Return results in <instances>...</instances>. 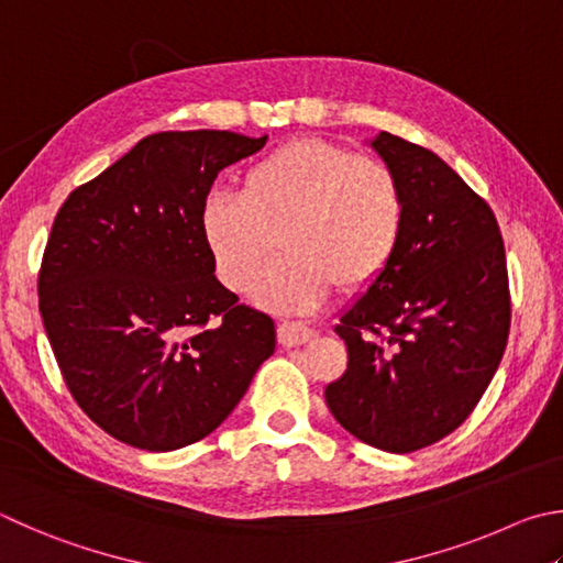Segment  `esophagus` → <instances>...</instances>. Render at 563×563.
I'll use <instances>...</instances> for the list:
<instances>
[{"label":"esophagus","mask_w":563,"mask_h":563,"mask_svg":"<svg viewBox=\"0 0 563 563\" xmlns=\"http://www.w3.org/2000/svg\"><path fill=\"white\" fill-rule=\"evenodd\" d=\"M312 336H314V332L302 322H280L278 324V342L283 346H288V350L290 346H300L305 342H310Z\"/></svg>","instance_id":"34e87169"}]
</instances>
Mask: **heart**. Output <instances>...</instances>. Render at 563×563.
<instances>
[{
    "label": "heart",
    "instance_id": "obj_1",
    "mask_svg": "<svg viewBox=\"0 0 563 563\" xmlns=\"http://www.w3.org/2000/svg\"><path fill=\"white\" fill-rule=\"evenodd\" d=\"M404 231V194L384 162L322 140H295L255 162L241 194H211L201 236L219 280L249 292L275 239L285 251L258 285L261 305L308 312L340 285L369 288L388 268Z\"/></svg>",
    "mask_w": 563,
    "mask_h": 563
}]
</instances>
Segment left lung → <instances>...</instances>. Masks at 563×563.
I'll list each match as a JSON object with an SVG mask.
<instances>
[{
	"label": "left lung",
	"mask_w": 563,
	"mask_h": 563,
	"mask_svg": "<svg viewBox=\"0 0 563 563\" xmlns=\"http://www.w3.org/2000/svg\"><path fill=\"white\" fill-rule=\"evenodd\" d=\"M404 194L379 280L340 317L350 364L324 388L344 431L386 453L433 445L473 413L505 354L509 283L493 209L431 150L372 140Z\"/></svg>",
	"instance_id": "left-lung-1"
}]
</instances>
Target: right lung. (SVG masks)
I'll list each match as a JSON object with an SVG mask.
<instances>
[{
    "label": "right lung",
    "instance_id": "obj_1",
    "mask_svg": "<svg viewBox=\"0 0 563 563\" xmlns=\"http://www.w3.org/2000/svg\"><path fill=\"white\" fill-rule=\"evenodd\" d=\"M268 135L157 132L58 209L38 310L70 396L140 451L207 438L275 352V324L223 288L201 209L223 167Z\"/></svg>",
    "mask_w": 563,
    "mask_h": 563
}]
</instances>
